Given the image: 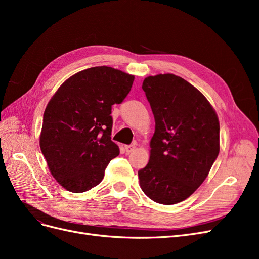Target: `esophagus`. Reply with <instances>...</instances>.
<instances>
[{"label":"esophagus","mask_w":259,"mask_h":259,"mask_svg":"<svg viewBox=\"0 0 259 259\" xmlns=\"http://www.w3.org/2000/svg\"><path fill=\"white\" fill-rule=\"evenodd\" d=\"M136 149L135 145H130V146H125V150H126L127 153H132Z\"/></svg>","instance_id":"obj_1"}]
</instances>
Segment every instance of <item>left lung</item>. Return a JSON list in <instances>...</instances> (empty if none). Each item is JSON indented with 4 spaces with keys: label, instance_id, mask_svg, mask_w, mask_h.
Wrapping results in <instances>:
<instances>
[{
    "label": "left lung",
    "instance_id": "1",
    "mask_svg": "<svg viewBox=\"0 0 259 259\" xmlns=\"http://www.w3.org/2000/svg\"><path fill=\"white\" fill-rule=\"evenodd\" d=\"M143 90L155 130L150 158L138 170L148 198L171 205L189 198L207 177L219 153V121L203 94L171 73L147 76Z\"/></svg>",
    "mask_w": 259,
    "mask_h": 259
}]
</instances>
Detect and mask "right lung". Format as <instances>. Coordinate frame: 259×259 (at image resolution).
Masks as SVG:
<instances>
[{"instance_id":"add662e5","label":"right lung","mask_w":259,"mask_h":259,"mask_svg":"<svg viewBox=\"0 0 259 259\" xmlns=\"http://www.w3.org/2000/svg\"><path fill=\"white\" fill-rule=\"evenodd\" d=\"M134 79L111 67L89 68L70 76L49 101L40 148L51 174L66 190H91L119 155L111 140V107L127 96Z\"/></svg>"}]
</instances>
